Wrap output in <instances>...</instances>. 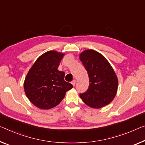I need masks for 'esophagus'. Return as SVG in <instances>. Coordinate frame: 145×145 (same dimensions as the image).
Masks as SVG:
<instances>
[{
  "label": "esophagus",
  "instance_id": "obj_1",
  "mask_svg": "<svg viewBox=\"0 0 145 145\" xmlns=\"http://www.w3.org/2000/svg\"><path fill=\"white\" fill-rule=\"evenodd\" d=\"M75 83H76V81H75V79H74V80H73V81H72V84L73 85V86H75Z\"/></svg>",
  "mask_w": 145,
  "mask_h": 145
}]
</instances>
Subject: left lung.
<instances>
[{
	"mask_svg": "<svg viewBox=\"0 0 145 145\" xmlns=\"http://www.w3.org/2000/svg\"><path fill=\"white\" fill-rule=\"evenodd\" d=\"M89 77V86L79 94L83 102L92 108L110 103L116 94L118 79L105 58L94 50L83 51L79 56Z\"/></svg>",
	"mask_w": 145,
	"mask_h": 145,
	"instance_id": "left-lung-1",
	"label": "left lung"
}]
</instances>
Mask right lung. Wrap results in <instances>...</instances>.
<instances>
[{"mask_svg": "<svg viewBox=\"0 0 145 145\" xmlns=\"http://www.w3.org/2000/svg\"><path fill=\"white\" fill-rule=\"evenodd\" d=\"M64 54L47 51L34 62L26 77L24 88L29 100L40 109L57 106L73 85L64 81V72L58 70Z\"/></svg>", "mask_w": 145, "mask_h": 145, "instance_id": "right-lung-1", "label": "right lung"}]
</instances>
